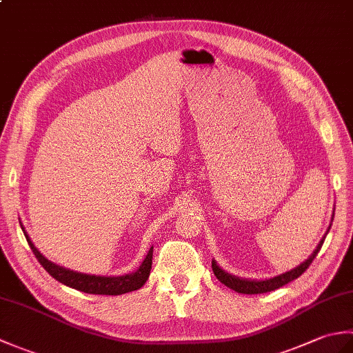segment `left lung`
<instances>
[{"mask_svg":"<svg viewBox=\"0 0 353 353\" xmlns=\"http://www.w3.org/2000/svg\"><path fill=\"white\" fill-rule=\"evenodd\" d=\"M332 220H334V215H332ZM329 229H331V226H329ZM327 232H326V235H327ZM326 235L321 238V241L316 247V250L312 252L311 256L308 259H305L301 265H297L296 268L290 270V272H285L282 274H277L274 277H270V279H262V281L241 279V277H238V276H234V274H230L228 272H224V270L220 265H216L215 261H212L214 274L216 276V279H219L223 285H226V287H229L230 290H234L236 292H241V294H262V292L274 291L277 288L283 287V285H287L288 282L297 279L299 276L303 274V272H306V268L311 265V262L314 261V258L317 256V253L320 252L321 245H323Z\"/></svg>","mask_w":353,"mask_h":353,"instance_id":"1","label":"left lung"}]
</instances>
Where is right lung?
I'll return each mask as SVG.
<instances>
[{"mask_svg":"<svg viewBox=\"0 0 353 353\" xmlns=\"http://www.w3.org/2000/svg\"><path fill=\"white\" fill-rule=\"evenodd\" d=\"M21 229L24 232L27 238V243L30 249L34 253L36 259L39 264L47 270L50 276L54 277L56 281L66 285V287L88 292V294H106V296H119L125 294L129 291L139 290L144 285L150 276V270H152V259H153V247L148 250L147 256L141 262L139 268L137 272L123 274V276H95V274H85L79 272H72V270L63 268L61 265L54 264V262L48 261L43 254L36 249L32 239L27 235L21 224Z\"/></svg>","mask_w":353,"mask_h":353,"instance_id":"obj_1","label":"right lung"}]
</instances>
